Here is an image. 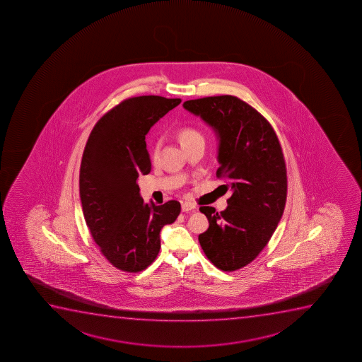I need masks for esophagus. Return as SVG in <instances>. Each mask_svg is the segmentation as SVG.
<instances>
[{
	"instance_id": "34e87169",
	"label": "esophagus",
	"mask_w": 362,
	"mask_h": 362,
	"mask_svg": "<svg viewBox=\"0 0 362 362\" xmlns=\"http://www.w3.org/2000/svg\"><path fill=\"white\" fill-rule=\"evenodd\" d=\"M196 206L194 204H192V202H184L183 204H182V211L183 212H195Z\"/></svg>"
}]
</instances>
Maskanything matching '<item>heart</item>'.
Segmentation results:
<instances>
[{"label": "heart", "instance_id": "1", "mask_svg": "<svg viewBox=\"0 0 362 362\" xmlns=\"http://www.w3.org/2000/svg\"><path fill=\"white\" fill-rule=\"evenodd\" d=\"M178 138L182 146L187 144V143H190V141H195V139H204L200 132H197L196 129L190 127L182 128V129L179 131ZM158 144L156 145V148L153 150V155H158Z\"/></svg>", "mask_w": 362, "mask_h": 362}]
</instances>
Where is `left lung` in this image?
I'll use <instances>...</instances> for the list:
<instances>
[{
    "label": "left lung",
    "instance_id": "left-lung-1",
    "mask_svg": "<svg viewBox=\"0 0 362 362\" xmlns=\"http://www.w3.org/2000/svg\"><path fill=\"white\" fill-rule=\"evenodd\" d=\"M183 107L217 132V177L233 190L226 211L201 206L209 226L199 241L214 267L235 272L263 251L282 217L287 197L282 148L268 119L238 97L192 99Z\"/></svg>",
    "mask_w": 362,
    "mask_h": 362
}]
</instances>
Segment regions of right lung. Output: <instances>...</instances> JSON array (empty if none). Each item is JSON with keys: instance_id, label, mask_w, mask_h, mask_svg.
I'll return each mask as SVG.
<instances>
[{"instance_id": "obj_1", "label": "right lung", "mask_w": 362, "mask_h": 362, "mask_svg": "<svg viewBox=\"0 0 362 362\" xmlns=\"http://www.w3.org/2000/svg\"><path fill=\"white\" fill-rule=\"evenodd\" d=\"M182 99L141 95L124 99L95 124L80 168L86 224L111 265L139 272L156 259L160 231L175 221L178 201L145 204L136 179L151 170L145 136Z\"/></svg>"}]
</instances>
